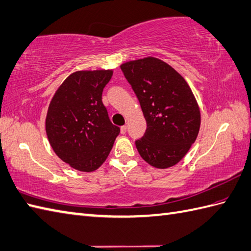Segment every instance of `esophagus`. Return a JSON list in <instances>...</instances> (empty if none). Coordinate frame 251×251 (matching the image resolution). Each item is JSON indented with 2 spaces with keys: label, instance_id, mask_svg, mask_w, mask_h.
<instances>
[{
  "label": "esophagus",
  "instance_id": "obj_1",
  "mask_svg": "<svg viewBox=\"0 0 251 251\" xmlns=\"http://www.w3.org/2000/svg\"><path fill=\"white\" fill-rule=\"evenodd\" d=\"M120 132H121V134H126V126H122L120 127Z\"/></svg>",
  "mask_w": 251,
  "mask_h": 251
}]
</instances>
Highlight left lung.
I'll return each mask as SVG.
<instances>
[{"mask_svg": "<svg viewBox=\"0 0 251 251\" xmlns=\"http://www.w3.org/2000/svg\"><path fill=\"white\" fill-rule=\"evenodd\" d=\"M120 68L140 101L147 130L135 142L141 157L153 168L168 169L196 142L201 113L185 78L154 57L132 60Z\"/></svg>", "mask_w": 251, "mask_h": 251, "instance_id": "obj_1", "label": "left lung"}]
</instances>
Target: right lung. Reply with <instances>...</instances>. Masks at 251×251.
Masks as SVG:
<instances>
[{
  "label": "right lung",
  "mask_w": 251,
  "mask_h": 251,
  "mask_svg": "<svg viewBox=\"0 0 251 251\" xmlns=\"http://www.w3.org/2000/svg\"><path fill=\"white\" fill-rule=\"evenodd\" d=\"M111 70L77 71L50 101L46 134L54 153L71 168L93 172L107 159L120 129L111 124L102 92Z\"/></svg>",
  "instance_id": "add662e5"
}]
</instances>
